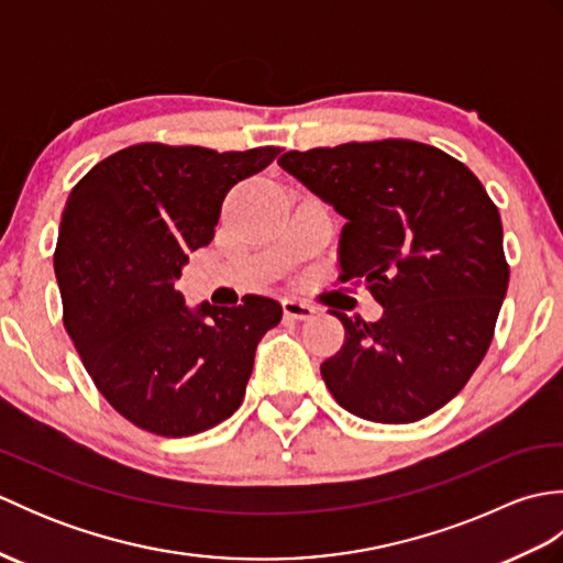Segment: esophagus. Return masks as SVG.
Instances as JSON below:
<instances>
[{
    "label": "esophagus",
    "instance_id": "esophagus-1",
    "mask_svg": "<svg viewBox=\"0 0 563 563\" xmlns=\"http://www.w3.org/2000/svg\"><path fill=\"white\" fill-rule=\"evenodd\" d=\"M283 312H285V317H290V319L309 321V319H314L317 309L312 305L300 302V300H283Z\"/></svg>",
    "mask_w": 563,
    "mask_h": 563
}]
</instances>
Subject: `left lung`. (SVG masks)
I'll use <instances>...</instances> for the list:
<instances>
[{"mask_svg": "<svg viewBox=\"0 0 563 563\" xmlns=\"http://www.w3.org/2000/svg\"><path fill=\"white\" fill-rule=\"evenodd\" d=\"M285 172L345 218L341 280L365 283L377 321L331 309L343 349L321 363L345 411L413 423L457 397L492 345L508 290L500 214L462 162L413 140L285 152Z\"/></svg>", "mask_w": 563, "mask_h": 563, "instance_id": "left-lung-1", "label": "left lung"}]
</instances>
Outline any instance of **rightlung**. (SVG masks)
<instances>
[{
  "label": "right lung",
  "instance_id": "obj_1",
  "mask_svg": "<svg viewBox=\"0 0 563 563\" xmlns=\"http://www.w3.org/2000/svg\"><path fill=\"white\" fill-rule=\"evenodd\" d=\"M278 154L142 142L71 188L55 249L65 329L93 385L137 428L196 435L242 404L256 345L283 307L246 295L190 309L174 285L190 251L212 242L230 188Z\"/></svg>",
  "mask_w": 563,
  "mask_h": 563
}]
</instances>
